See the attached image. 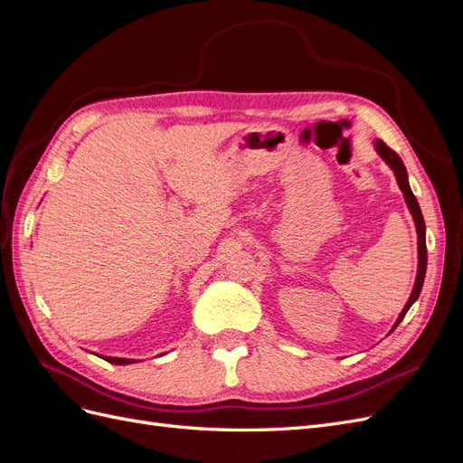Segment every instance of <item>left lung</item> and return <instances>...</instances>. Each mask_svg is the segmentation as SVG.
I'll return each mask as SVG.
<instances>
[{
	"label": "left lung",
	"mask_w": 463,
	"mask_h": 463,
	"mask_svg": "<svg viewBox=\"0 0 463 463\" xmlns=\"http://www.w3.org/2000/svg\"><path fill=\"white\" fill-rule=\"evenodd\" d=\"M378 154L384 158V162L394 170L396 174V179H398V185L400 189L403 191V197H405V203H408L411 214H413V220H415V226H417V235H419V270H417V279H415V286H413V291H411V298L410 301L405 303L403 311L396 322V326L400 325V322L403 320L405 313L410 311V307L417 301L419 293H421V288H423V282H425V272H427V243H425V220H423V214H421V208H419V203L415 199V194L411 193V187L408 184V172H405V165L402 162V158L398 156V154L392 150L390 146H386L383 141H376L374 143ZM394 326V328H396Z\"/></svg>",
	"instance_id": "1"
}]
</instances>
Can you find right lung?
<instances>
[{"label":"right lung","instance_id":"1","mask_svg":"<svg viewBox=\"0 0 463 463\" xmlns=\"http://www.w3.org/2000/svg\"><path fill=\"white\" fill-rule=\"evenodd\" d=\"M106 361L114 363V365H128V363H133V359H121V357H106Z\"/></svg>","mask_w":463,"mask_h":463}]
</instances>
